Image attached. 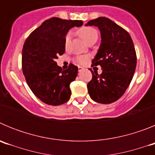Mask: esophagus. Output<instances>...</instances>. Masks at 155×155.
Segmentation results:
<instances>
[{
    "label": "esophagus",
    "instance_id": "1",
    "mask_svg": "<svg viewBox=\"0 0 155 155\" xmlns=\"http://www.w3.org/2000/svg\"><path fill=\"white\" fill-rule=\"evenodd\" d=\"M83 70H84V68H81V67H78V71H79V72H81Z\"/></svg>",
    "mask_w": 155,
    "mask_h": 155
}]
</instances>
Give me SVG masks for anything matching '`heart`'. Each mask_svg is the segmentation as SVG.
Wrapping results in <instances>:
<instances>
[{
	"label": "heart",
	"instance_id": "1",
	"mask_svg": "<svg viewBox=\"0 0 155 155\" xmlns=\"http://www.w3.org/2000/svg\"><path fill=\"white\" fill-rule=\"evenodd\" d=\"M78 34L80 35V36L81 37L82 39H84L87 43L90 42L91 40L94 39H98V31H96V29H94L92 27L86 26V27H82L79 29ZM71 32L69 31L67 33L65 36V39H64V44L65 46H68V45L70 44V42H71ZM89 60V57L87 56H78V57L75 58V61H76L78 64H81V65H84Z\"/></svg>",
	"mask_w": 155,
	"mask_h": 155
}]
</instances>
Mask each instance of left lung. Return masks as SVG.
<instances>
[{"mask_svg":"<svg viewBox=\"0 0 155 155\" xmlns=\"http://www.w3.org/2000/svg\"><path fill=\"white\" fill-rule=\"evenodd\" d=\"M86 25H94L101 31L102 42L92 66H101L102 73L93 72L87 84L94 102L109 104L119 99L130 84L137 66V55L131 36L124 28L108 18L91 20Z\"/></svg>","mask_w":155,"mask_h":155,"instance_id":"left-lung-1","label":"left lung"}]
</instances>
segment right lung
<instances>
[{
	"label": "right lung",
	"mask_w": 155,
	"mask_h": 155,
	"mask_svg": "<svg viewBox=\"0 0 155 155\" xmlns=\"http://www.w3.org/2000/svg\"><path fill=\"white\" fill-rule=\"evenodd\" d=\"M82 25L81 20L53 17L42 22L25 41L23 74L33 94L47 105H61L71 98L70 84L76 78L78 68L70 64L64 71L55 60L65 52L64 39L70 28Z\"/></svg>",
	"instance_id": "obj_1"
}]
</instances>
